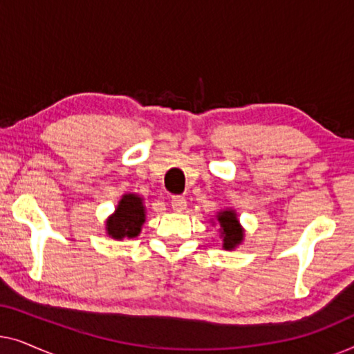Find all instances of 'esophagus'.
<instances>
[{
	"label": "esophagus",
	"instance_id": "obj_1",
	"mask_svg": "<svg viewBox=\"0 0 354 354\" xmlns=\"http://www.w3.org/2000/svg\"><path fill=\"white\" fill-rule=\"evenodd\" d=\"M171 206H172L174 211L182 212V211L187 207V200H185V198H183V196H172Z\"/></svg>",
	"mask_w": 354,
	"mask_h": 354
}]
</instances>
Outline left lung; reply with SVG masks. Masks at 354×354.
<instances>
[{
	"label": "left lung",
	"instance_id": "8db88e82",
	"mask_svg": "<svg viewBox=\"0 0 354 354\" xmlns=\"http://www.w3.org/2000/svg\"><path fill=\"white\" fill-rule=\"evenodd\" d=\"M217 224H219V232L222 236V248L224 250H235L241 241H243V229H241L239 217L234 209H225L217 212L216 216Z\"/></svg>",
	"mask_w": 354,
	"mask_h": 354
}]
</instances>
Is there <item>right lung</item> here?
Here are the masks:
<instances>
[{
    "label": "right lung",
    "mask_w": 354,
    "mask_h": 354,
    "mask_svg": "<svg viewBox=\"0 0 354 354\" xmlns=\"http://www.w3.org/2000/svg\"><path fill=\"white\" fill-rule=\"evenodd\" d=\"M145 219H147V212H145L143 198L135 193H125L120 198L114 214L106 221V232L115 240H122L125 236L133 239L142 230Z\"/></svg>",
    "instance_id": "1"
}]
</instances>
